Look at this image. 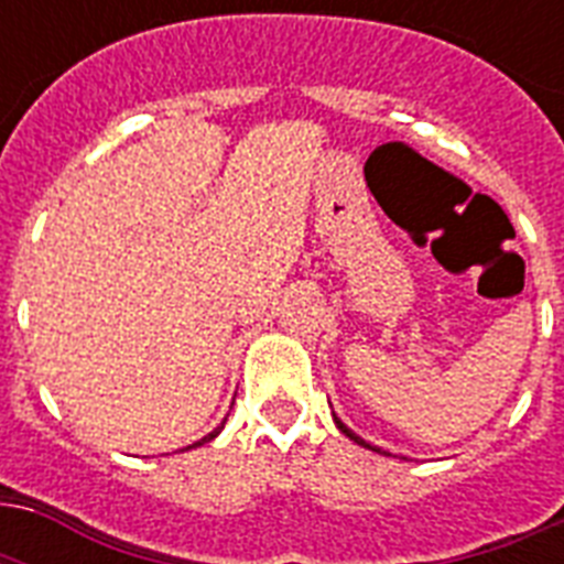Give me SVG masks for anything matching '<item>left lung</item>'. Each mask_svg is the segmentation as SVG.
Here are the masks:
<instances>
[{"label": "left lung", "mask_w": 564, "mask_h": 564, "mask_svg": "<svg viewBox=\"0 0 564 564\" xmlns=\"http://www.w3.org/2000/svg\"><path fill=\"white\" fill-rule=\"evenodd\" d=\"M334 421H336V427H339V430H343V433H345V436H348V438H351V442H357V445H362V447H369V451H377V454H383V451H380V447H375V445H369V442H366V438H360V436H357V433H354V430H351V427H345V424H343V421H339V419H336V415H334Z\"/></svg>", "instance_id": "1"}]
</instances>
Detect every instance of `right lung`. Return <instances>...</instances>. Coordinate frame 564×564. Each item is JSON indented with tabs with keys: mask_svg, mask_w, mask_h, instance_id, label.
<instances>
[{
	"mask_svg": "<svg viewBox=\"0 0 564 564\" xmlns=\"http://www.w3.org/2000/svg\"><path fill=\"white\" fill-rule=\"evenodd\" d=\"M221 427H225V424H221ZM221 427H216V430H213V433H207V436H204L202 442H195V445H189V447H198V445H204V442H210V438H216V436H219Z\"/></svg>",
	"mask_w": 564,
	"mask_h": 564,
	"instance_id": "right-lung-1",
	"label": "right lung"
}]
</instances>
